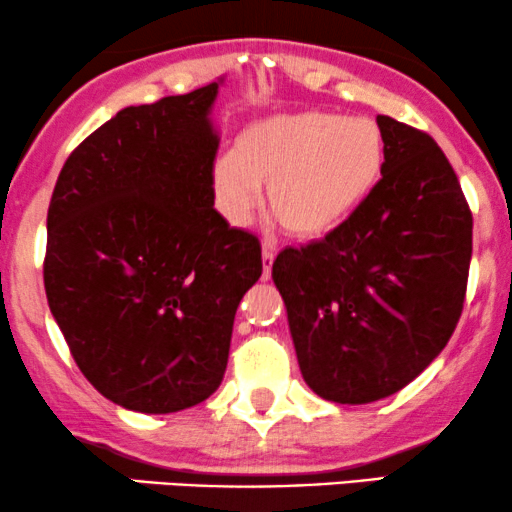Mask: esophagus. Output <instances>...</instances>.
<instances>
[{"mask_svg": "<svg viewBox=\"0 0 512 512\" xmlns=\"http://www.w3.org/2000/svg\"><path fill=\"white\" fill-rule=\"evenodd\" d=\"M272 263H275V249H272V247H263V279L270 277Z\"/></svg>", "mask_w": 512, "mask_h": 512, "instance_id": "1", "label": "esophagus"}]
</instances>
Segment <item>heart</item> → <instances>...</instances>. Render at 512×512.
<instances>
[{
	"instance_id": "1",
	"label": "heart",
	"mask_w": 512,
	"mask_h": 512,
	"mask_svg": "<svg viewBox=\"0 0 512 512\" xmlns=\"http://www.w3.org/2000/svg\"><path fill=\"white\" fill-rule=\"evenodd\" d=\"M384 165L382 130L370 118L298 111L258 118L240 130L233 153L212 165L216 207L247 226L268 184V205L291 235L319 237L352 216Z\"/></svg>"
}]
</instances>
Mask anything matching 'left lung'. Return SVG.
Listing matches in <instances>:
<instances>
[{
  "label": "left lung",
  "instance_id": "left-lung-1",
  "mask_svg": "<svg viewBox=\"0 0 512 512\" xmlns=\"http://www.w3.org/2000/svg\"><path fill=\"white\" fill-rule=\"evenodd\" d=\"M382 179L324 240L272 263L298 366L314 394L380 401L443 352L464 310L473 216L440 146L377 116Z\"/></svg>",
  "mask_w": 512,
  "mask_h": 512
}]
</instances>
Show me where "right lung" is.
<instances>
[{
  "instance_id": "1",
  "label": "right lung",
  "mask_w": 512,
  "mask_h": 512,
  "mask_svg": "<svg viewBox=\"0 0 512 512\" xmlns=\"http://www.w3.org/2000/svg\"><path fill=\"white\" fill-rule=\"evenodd\" d=\"M223 79L125 107L76 146L48 205V307L86 380L167 415L219 389L261 242L214 209Z\"/></svg>"
}]
</instances>
